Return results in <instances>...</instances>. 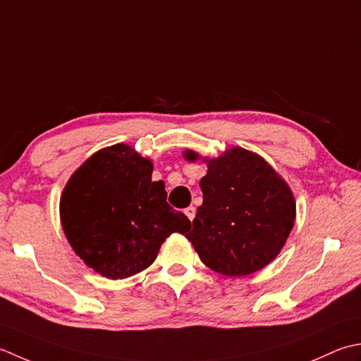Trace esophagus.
Here are the masks:
<instances>
[{
    "label": "esophagus",
    "mask_w": 361,
    "mask_h": 361,
    "mask_svg": "<svg viewBox=\"0 0 361 361\" xmlns=\"http://www.w3.org/2000/svg\"><path fill=\"white\" fill-rule=\"evenodd\" d=\"M185 215L188 216L190 221H193V218H195V215H196V209L193 207V205H190V207L185 209Z\"/></svg>",
    "instance_id": "esophagus-1"
}]
</instances>
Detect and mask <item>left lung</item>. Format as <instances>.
<instances>
[{"instance_id": "left-lung-1", "label": "left lung", "mask_w": 361, "mask_h": 361, "mask_svg": "<svg viewBox=\"0 0 361 361\" xmlns=\"http://www.w3.org/2000/svg\"><path fill=\"white\" fill-rule=\"evenodd\" d=\"M185 154L190 160L197 156ZM200 185L204 200L185 237L205 267L241 277L273 262L296 216L281 176L257 154L233 148L209 161Z\"/></svg>"}]
</instances>
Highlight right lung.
<instances>
[{
  "label": "right lung",
  "mask_w": 361,
  "mask_h": 361,
  "mask_svg": "<svg viewBox=\"0 0 361 361\" xmlns=\"http://www.w3.org/2000/svg\"><path fill=\"white\" fill-rule=\"evenodd\" d=\"M152 164L126 145L98 151L71 176L61 200L63 232L75 252L101 276L126 279L156 260L171 233L191 224L166 202Z\"/></svg>",
  "instance_id": "obj_1"
}]
</instances>
